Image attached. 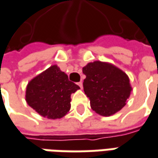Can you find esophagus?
<instances>
[{"mask_svg": "<svg viewBox=\"0 0 158 158\" xmlns=\"http://www.w3.org/2000/svg\"><path fill=\"white\" fill-rule=\"evenodd\" d=\"M78 85H79V86L82 89V87H83V83H82V81H80V82H79L78 83Z\"/></svg>", "mask_w": 158, "mask_h": 158, "instance_id": "34e87169", "label": "esophagus"}]
</instances>
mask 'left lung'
I'll list each match as a JSON object with an SVG mask.
<instances>
[{"instance_id": "left-lung-1", "label": "left lung", "mask_w": 158, "mask_h": 158, "mask_svg": "<svg viewBox=\"0 0 158 158\" xmlns=\"http://www.w3.org/2000/svg\"><path fill=\"white\" fill-rule=\"evenodd\" d=\"M82 72L85 75L84 92L95 113L110 116L126 105L132 87L123 70L110 63L94 61L88 63Z\"/></svg>"}]
</instances>
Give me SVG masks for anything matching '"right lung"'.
<instances>
[{
  "instance_id": "right-lung-1",
  "label": "right lung",
  "mask_w": 158,
  "mask_h": 158,
  "mask_svg": "<svg viewBox=\"0 0 158 158\" xmlns=\"http://www.w3.org/2000/svg\"><path fill=\"white\" fill-rule=\"evenodd\" d=\"M79 89L57 64L30 80L25 100L37 114L48 119H60L71 108V94Z\"/></svg>"
}]
</instances>
